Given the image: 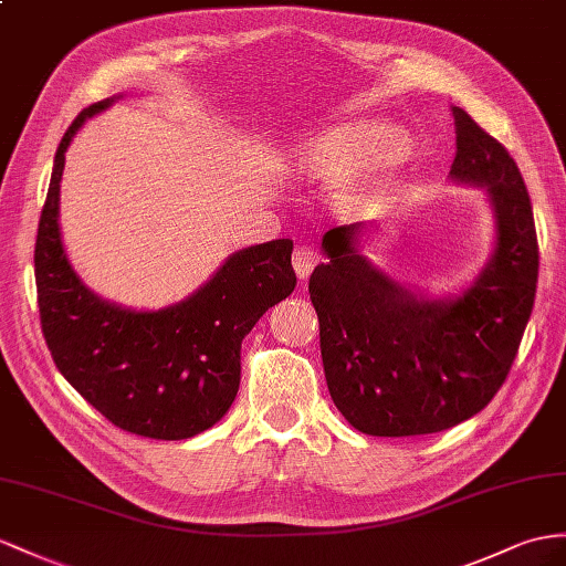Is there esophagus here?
<instances>
[{"instance_id":"34e87169","label":"esophagus","mask_w":566,"mask_h":566,"mask_svg":"<svg viewBox=\"0 0 566 566\" xmlns=\"http://www.w3.org/2000/svg\"><path fill=\"white\" fill-rule=\"evenodd\" d=\"M317 263H321V253H317L313 245H298L294 251V270L301 280H308Z\"/></svg>"}]
</instances>
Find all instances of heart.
I'll return each instance as SVG.
<instances>
[{"instance_id":"1","label":"heart","mask_w":566,"mask_h":566,"mask_svg":"<svg viewBox=\"0 0 566 566\" xmlns=\"http://www.w3.org/2000/svg\"><path fill=\"white\" fill-rule=\"evenodd\" d=\"M401 150V138L378 122H346L301 145L296 163L325 184L352 181Z\"/></svg>"}]
</instances>
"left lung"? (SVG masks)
Instances as JSON below:
<instances>
[{
  "label": "left lung",
  "mask_w": 566,
  "mask_h": 566,
  "mask_svg": "<svg viewBox=\"0 0 566 566\" xmlns=\"http://www.w3.org/2000/svg\"><path fill=\"white\" fill-rule=\"evenodd\" d=\"M452 179L485 186L497 243L478 280L426 298L360 253L364 224L325 231V263L308 292L321 321L329 397L356 430L407 438L454 428L483 411L506 380L535 301L538 239L524 177L502 143L452 107Z\"/></svg>",
  "instance_id": "1"
}]
</instances>
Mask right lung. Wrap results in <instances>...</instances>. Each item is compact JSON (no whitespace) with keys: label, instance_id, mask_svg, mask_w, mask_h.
Wrapping results in <instances>:
<instances>
[{"label":"right lung","instance_id":"1","mask_svg":"<svg viewBox=\"0 0 566 566\" xmlns=\"http://www.w3.org/2000/svg\"><path fill=\"white\" fill-rule=\"evenodd\" d=\"M112 103L85 107L54 155L35 241L40 325L56 368L109 423L153 440H186L212 428L237 399L243 337L296 286L294 241L237 251L196 294L163 311L95 296L64 251L60 181L71 138Z\"/></svg>","mask_w":566,"mask_h":566}]
</instances>
